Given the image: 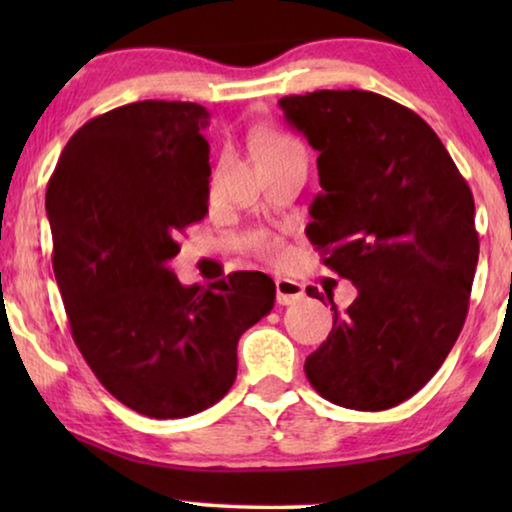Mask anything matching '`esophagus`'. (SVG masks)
<instances>
[{"instance_id":"1","label":"esophagus","mask_w":512,"mask_h":512,"mask_svg":"<svg viewBox=\"0 0 512 512\" xmlns=\"http://www.w3.org/2000/svg\"><path fill=\"white\" fill-rule=\"evenodd\" d=\"M275 289H277V303L279 305H293V303H298V300L305 298V286L296 282V279L277 277L275 279Z\"/></svg>"}]
</instances>
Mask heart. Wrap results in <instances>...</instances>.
I'll return each mask as SVG.
<instances>
[{
	"instance_id": "b5f03b06",
	"label": "heart",
	"mask_w": 512,
	"mask_h": 512,
	"mask_svg": "<svg viewBox=\"0 0 512 512\" xmlns=\"http://www.w3.org/2000/svg\"><path fill=\"white\" fill-rule=\"evenodd\" d=\"M268 158H303L305 160V149L298 139H293L284 132H270L258 139V160H268ZM256 249L261 251L263 256L275 258L282 251V244H279L275 237L270 235H261L258 237Z\"/></svg>"
}]
</instances>
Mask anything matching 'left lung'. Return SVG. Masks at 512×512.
Segmentation results:
<instances>
[{"mask_svg": "<svg viewBox=\"0 0 512 512\" xmlns=\"http://www.w3.org/2000/svg\"><path fill=\"white\" fill-rule=\"evenodd\" d=\"M319 151L305 233L326 268L359 289L305 359L326 401L377 412L415 396L443 366L468 314L480 240L466 179L431 125L370 90L279 100ZM324 303V293L307 286Z\"/></svg>", "mask_w": 512, "mask_h": 512, "instance_id": "1", "label": "left lung"}]
</instances>
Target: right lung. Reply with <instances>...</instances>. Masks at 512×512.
<instances>
[{
  "mask_svg": "<svg viewBox=\"0 0 512 512\" xmlns=\"http://www.w3.org/2000/svg\"><path fill=\"white\" fill-rule=\"evenodd\" d=\"M207 109L144 100L90 118L46 191L53 272L72 338L102 387L139 415L191 417L237 375V340L270 314L275 282L233 272L181 286L179 235L209 202Z\"/></svg>",
  "mask_w": 512,
  "mask_h": 512,
  "instance_id": "right-lung-1",
  "label": "right lung"
}]
</instances>
